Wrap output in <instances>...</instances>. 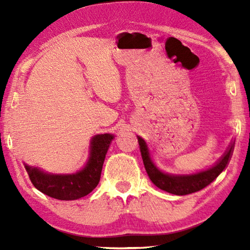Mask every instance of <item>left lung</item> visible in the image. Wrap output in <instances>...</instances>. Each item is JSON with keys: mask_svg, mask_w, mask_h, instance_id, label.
<instances>
[{"mask_svg": "<svg viewBox=\"0 0 250 250\" xmlns=\"http://www.w3.org/2000/svg\"><path fill=\"white\" fill-rule=\"evenodd\" d=\"M137 137L139 146H140L143 164H145L146 171L152 183L163 191L174 194V195H188V194L201 191L207 185H209L225 170L230 161L232 151H234V143H231L226 153L218 161L216 166L206 171H201L194 173V174H170V173L163 172L156 167L146 142L140 135H137Z\"/></svg>", "mask_w": 250, "mask_h": 250, "instance_id": "left-lung-1", "label": "left lung"}]
</instances>
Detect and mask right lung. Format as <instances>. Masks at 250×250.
Listing matches in <instances>:
<instances>
[{
  "label": "right lung",
  "instance_id": "right-lung-1",
  "mask_svg": "<svg viewBox=\"0 0 250 250\" xmlns=\"http://www.w3.org/2000/svg\"><path fill=\"white\" fill-rule=\"evenodd\" d=\"M113 138L115 135L111 133L92 137L86 164L73 174H53L24 163L25 170L33 185L42 193L61 201L78 200L88 195L98 185L105 154Z\"/></svg>",
  "mask_w": 250,
  "mask_h": 250
}]
</instances>
